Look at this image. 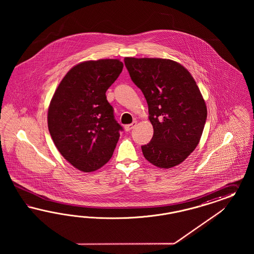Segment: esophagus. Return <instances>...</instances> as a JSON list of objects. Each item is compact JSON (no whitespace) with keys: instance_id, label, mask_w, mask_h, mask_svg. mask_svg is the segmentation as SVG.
I'll use <instances>...</instances> for the list:
<instances>
[{"instance_id":"esophagus-1","label":"esophagus","mask_w":254,"mask_h":254,"mask_svg":"<svg viewBox=\"0 0 254 254\" xmlns=\"http://www.w3.org/2000/svg\"><path fill=\"white\" fill-rule=\"evenodd\" d=\"M136 125H137V122H136V121H134V122L130 124V125H127V126H125V129H126V131H130L131 129H133V128L136 127Z\"/></svg>"}]
</instances>
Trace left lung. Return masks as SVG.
Wrapping results in <instances>:
<instances>
[{
  "label": "left lung",
  "instance_id": "8db88e82",
  "mask_svg": "<svg viewBox=\"0 0 254 254\" xmlns=\"http://www.w3.org/2000/svg\"><path fill=\"white\" fill-rule=\"evenodd\" d=\"M131 80L143 93L154 136L141 146L148 161L162 169L181 164L199 142L207 107L190 72L164 59L125 58Z\"/></svg>",
  "mask_w": 254,
  "mask_h": 254
}]
</instances>
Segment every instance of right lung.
Here are the masks:
<instances>
[{
    "label": "right lung",
    "instance_id": "add662e5",
    "mask_svg": "<svg viewBox=\"0 0 254 254\" xmlns=\"http://www.w3.org/2000/svg\"><path fill=\"white\" fill-rule=\"evenodd\" d=\"M119 60H99L69 69L51 100L47 123L55 145L74 168L91 172L107 163L123 131L106 91L123 69Z\"/></svg>",
    "mask_w": 254,
    "mask_h": 254
}]
</instances>
